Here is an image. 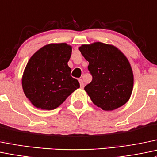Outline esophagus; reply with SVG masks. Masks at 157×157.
Segmentation results:
<instances>
[{"label":"esophagus","instance_id":"esophagus-1","mask_svg":"<svg viewBox=\"0 0 157 157\" xmlns=\"http://www.w3.org/2000/svg\"><path fill=\"white\" fill-rule=\"evenodd\" d=\"M79 83H80V87H81V88H83V87H84V83H83V80H82V79H79Z\"/></svg>","mask_w":157,"mask_h":157}]
</instances>
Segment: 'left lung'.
<instances>
[{"mask_svg":"<svg viewBox=\"0 0 157 157\" xmlns=\"http://www.w3.org/2000/svg\"><path fill=\"white\" fill-rule=\"evenodd\" d=\"M89 62L91 83L84 90L92 101L104 110L123 106L131 96L133 73L127 58L114 46L95 42L79 48Z\"/></svg>","mask_w":157,"mask_h":157,"instance_id":"1","label":"left lung"}]
</instances>
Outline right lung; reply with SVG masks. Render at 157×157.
Wrapping results in <instances>:
<instances>
[{
    "mask_svg": "<svg viewBox=\"0 0 157 157\" xmlns=\"http://www.w3.org/2000/svg\"><path fill=\"white\" fill-rule=\"evenodd\" d=\"M72 47L67 44H51L29 59L22 76L25 95L34 107L53 110L65 101L80 83L71 76L67 65Z\"/></svg>",
    "mask_w": 157,
    "mask_h": 157,
    "instance_id": "add662e5",
    "label": "right lung"
}]
</instances>
